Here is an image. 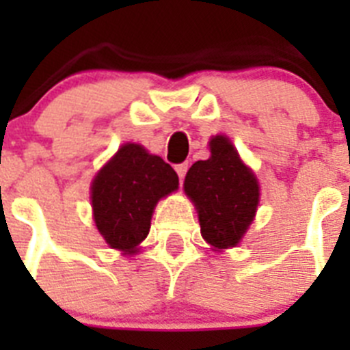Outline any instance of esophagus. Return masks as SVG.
Wrapping results in <instances>:
<instances>
[{
    "instance_id": "34e87169",
    "label": "esophagus",
    "mask_w": 350,
    "mask_h": 350,
    "mask_svg": "<svg viewBox=\"0 0 350 350\" xmlns=\"http://www.w3.org/2000/svg\"><path fill=\"white\" fill-rule=\"evenodd\" d=\"M187 168H189V163H180V165L175 166V172L178 173V178H180V182H184V177H185V173H187Z\"/></svg>"
}]
</instances>
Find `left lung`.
I'll return each mask as SVG.
<instances>
[{
  "label": "left lung",
  "mask_w": 350,
  "mask_h": 350,
  "mask_svg": "<svg viewBox=\"0 0 350 350\" xmlns=\"http://www.w3.org/2000/svg\"><path fill=\"white\" fill-rule=\"evenodd\" d=\"M212 156L196 161L184 180L202 226V237L212 247H234L245 234L259 203L254 173L242 163L226 137L210 140Z\"/></svg>",
  "instance_id": "obj_1"
}]
</instances>
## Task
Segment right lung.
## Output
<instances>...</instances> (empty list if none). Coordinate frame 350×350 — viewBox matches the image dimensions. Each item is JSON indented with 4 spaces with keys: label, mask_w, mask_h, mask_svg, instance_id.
Returning <instances> with one entry per match:
<instances>
[{
    "label": "right lung",
    "mask_w": 350,
    "mask_h": 350,
    "mask_svg": "<svg viewBox=\"0 0 350 350\" xmlns=\"http://www.w3.org/2000/svg\"><path fill=\"white\" fill-rule=\"evenodd\" d=\"M177 187V173L168 163L142 145H122L92 180L96 228L112 249L133 254L148 234L156 203Z\"/></svg>",
    "instance_id": "1"
}]
</instances>
